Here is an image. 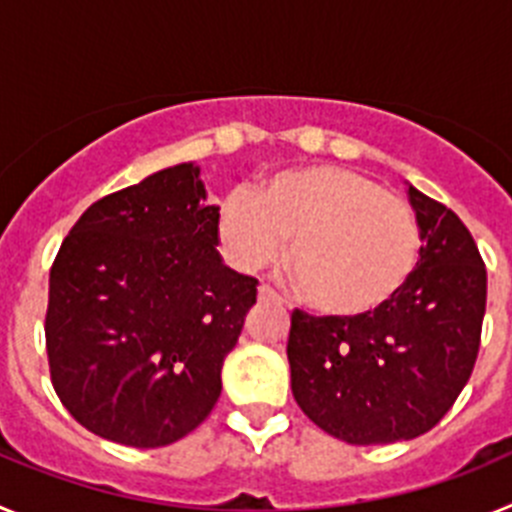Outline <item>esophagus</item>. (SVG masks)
Wrapping results in <instances>:
<instances>
[{
	"instance_id": "1",
	"label": "esophagus",
	"mask_w": 512,
	"mask_h": 512,
	"mask_svg": "<svg viewBox=\"0 0 512 512\" xmlns=\"http://www.w3.org/2000/svg\"><path fill=\"white\" fill-rule=\"evenodd\" d=\"M259 302H282V300H279V295L274 292V289L264 284V287H259Z\"/></svg>"
}]
</instances>
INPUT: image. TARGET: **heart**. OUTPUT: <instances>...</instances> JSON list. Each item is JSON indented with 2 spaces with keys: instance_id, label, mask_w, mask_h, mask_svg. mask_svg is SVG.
Returning <instances> with one entry per match:
<instances>
[{
  "instance_id": "obj_1",
  "label": "heart",
  "mask_w": 512,
  "mask_h": 512,
  "mask_svg": "<svg viewBox=\"0 0 512 512\" xmlns=\"http://www.w3.org/2000/svg\"><path fill=\"white\" fill-rule=\"evenodd\" d=\"M217 235L241 269L284 256L302 300L328 318H366L408 287L420 261V223L408 202L343 166L269 176L253 197L220 207Z\"/></svg>"
}]
</instances>
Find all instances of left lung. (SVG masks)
Listing matches in <instances>:
<instances>
[{
	"label": "left lung",
	"mask_w": 512,
	"mask_h": 512,
	"mask_svg": "<svg viewBox=\"0 0 512 512\" xmlns=\"http://www.w3.org/2000/svg\"><path fill=\"white\" fill-rule=\"evenodd\" d=\"M420 223L413 279L366 318L292 312L287 359L302 413L356 446L410 441L449 413L479 354L487 269L467 225L408 187Z\"/></svg>",
	"instance_id": "1"
}]
</instances>
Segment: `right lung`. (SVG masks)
Returning <instances> with one entry per match:
<instances>
[{"mask_svg": "<svg viewBox=\"0 0 512 512\" xmlns=\"http://www.w3.org/2000/svg\"><path fill=\"white\" fill-rule=\"evenodd\" d=\"M217 217L200 166L179 164L97 200L63 238L45 348L87 431L158 449L212 413L259 287L223 264Z\"/></svg>", "mask_w": 512, "mask_h": 512, "instance_id": "right-lung-1", "label": "right lung"}]
</instances>
